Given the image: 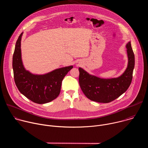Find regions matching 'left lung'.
<instances>
[{
    "mask_svg": "<svg viewBox=\"0 0 148 148\" xmlns=\"http://www.w3.org/2000/svg\"><path fill=\"white\" fill-rule=\"evenodd\" d=\"M128 62L124 73L117 78H101L79 68V84L85 95L90 100L101 103L110 102L128 90L132 79L135 56L131 41L126 45Z\"/></svg>",
    "mask_w": 148,
    "mask_h": 148,
    "instance_id": "8db88e82",
    "label": "left lung"
}]
</instances>
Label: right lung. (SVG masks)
<instances>
[{
    "mask_svg": "<svg viewBox=\"0 0 148 148\" xmlns=\"http://www.w3.org/2000/svg\"><path fill=\"white\" fill-rule=\"evenodd\" d=\"M19 36L13 56L14 79L19 91L32 101L43 104L50 102L60 94L61 82L73 66L56 69L45 74H34L26 70L22 59L21 40Z\"/></svg>",
    "mask_w": 148,
    "mask_h": 148,
    "instance_id": "obj_1",
    "label": "right lung"
}]
</instances>
